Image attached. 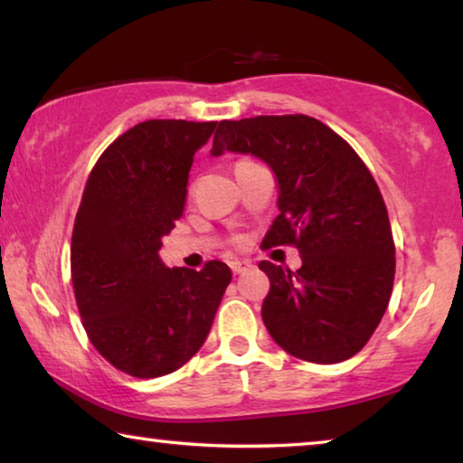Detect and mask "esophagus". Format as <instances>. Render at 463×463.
Wrapping results in <instances>:
<instances>
[{"label": "esophagus", "mask_w": 463, "mask_h": 463, "mask_svg": "<svg viewBox=\"0 0 463 463\" xmlns=\"http://www.w3.org/2000/svg\"><path fill=\"white\" fill-rule=\"evenodd\" d=\"M253 268V265H250V261H231V269H232V273L234 276H239V273H245L247 269H250Z\"/></svg>", "instance_id": "obj_1"}]
</instances>
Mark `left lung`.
<instances>
[{
  "mask_svg": "<svg viewBox=\"0 0 463 463\" xmlns=\"http://www.w3.org/2000/svg\"><path fill=\"white\" fill-rule=\"evenodd\" d=\"M253 155L276 174L279 214L263 247L294 245L302 268L271 261L261 317L271 339L312 364H339L370 341L394 284V239L378 184L349 143L304 114L222 120L213 156Z\"/></svg>",
  "mask_w": 463,
  "mask_h": 463,
  "instance_id": "obj_1",
  "label": "left lung"
}]
</instances>
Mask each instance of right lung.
I'll use <instances>...</instances> for the list:
<instances>
[{
    "label": "right lung",
    "instance_id": "obj_1",
    "mask_svg": "<svg viewBox=\"0 0 463 463\" xmlns=\"http://www.w3.org/2000/svg\"><path fill=\"white\" fill-rule=\"evenodd\" d=\"M216 122L146 120L109 145L75 216L71 278L93 347L120 372L159 378L198 354L232 273L167 268L161 239L184 214L187 177Z\"/></svg>",
    "mask_w": 463,
    "mask_h": 463
}]
</instances>
